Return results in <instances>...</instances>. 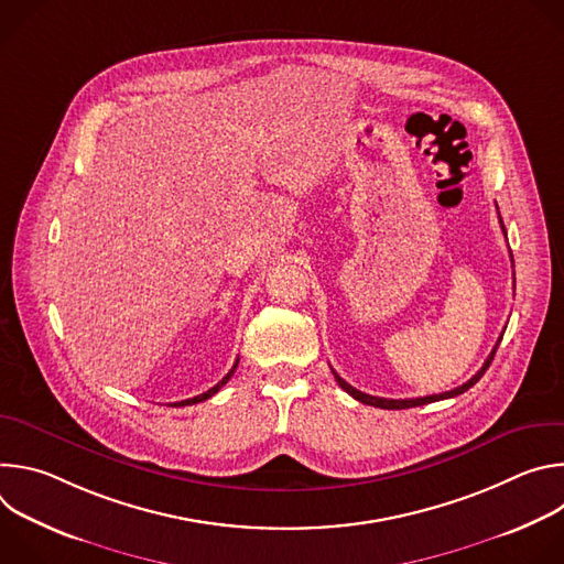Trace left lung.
Returning <instances> with one entry per match:
<instances>
[{"instance_id": "8db88e82", "label": "left lung", "mask_w": 564, "mask_h": 564, "mask_svg": "<svg viewBox=\"0 0 564 564\" xmlns=\"http://www.w3.org/2000/svg\"><path fill=\"white\" fill-rule=\"evenodd\" d=\"M500 223H502V218H500ZM502 229H505V225H502ZM507 234V231H505ZM500 341H502V337L498 339V344H496V348L491 350V355L487 357V361H485V366H481L466 383H462V386H457V388H453V390H446V392H440V394H429V397H417V399H383V397H372V394H366V392H361V390H357V388H352L348 381H344L335 370H333V375H335V379L339 381V386L350 394V397H355L357 401H361V404H368V406H375V409H388V411H399V409H413V406H424V404H431V401H440V399H451V397H457V394H462V392H466L470 386H475L479 379H481V375L487 372V368L491 366V361H494V357H496V350H498V346H500Z\"/></svg>"}]
</instances>
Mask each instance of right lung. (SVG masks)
Wrapping results in <instances>:
<instances>
[{
	"instance_id": "right-lung-1",
	"label": "right lung",
	"mask_w": 564,
	"mask_h": 564,
	"mask_svg": "<svg viewBox=\"0 0 564 564\" xmlns=\"http://www.w3.org/2000/svg\"><path fill=\"white\" fill-rule=\"evenodd\" d=\"M236 366H238V359H236V364H234V366H231V370H229V372H227V375H225V377H223V379H220V381H218V383H216V386H214V388H209V390H207V392H203V394H196V397H192V399H183V401H174V404H172V406H192V404H198V401H205V399H209V397H212V394H216V392H218V390H220V388H223V386H225V383H227V381H229V377H231V375H234V370H236Z\"/></svg>"
}]
</instances>
